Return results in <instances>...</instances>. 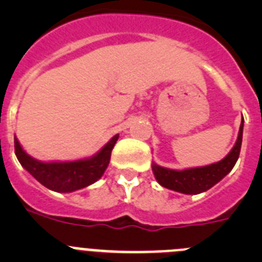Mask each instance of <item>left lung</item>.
<instances>
[{
	"label": "left lung",
	"instance_id": "1",
	"mask_svg": "<svg viewBox=\"0 0 262 262\" xmlns=\"http://www.w3.org/2000/svg\"><path fill=\"white\" fill-rule=\"evenodd\" d=\"M243 127H244V119H242L239 136H237L235 145L230 154L221 161L211 164V165L184 169V170L163 168L154 163L152 170H154L155 178L161 186L178 191V193L200 194L209 190L232 170L236 161L239 159L243 142Z\"/></svg>",
	"mask_w": 262,
	"mask_h": 262
}]
</instances>
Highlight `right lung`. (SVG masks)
<instances>
[{
  "instance_id": "right-lung-1",
  "label": "right lung",
  "mask_w": 262,
  "mask_h": 262,
  "mask_svg": "<svg viewBox=\"0 0 262 262\" xmlns=\"http://www.w3.org/2000/svg\"><path fill=\"white\" fill-rule=\"evenodd\" d=\"M119 135L111 138L98 154L89 159L67 161V163H43L32 159L23 151L17 138H14L15 156L20 165L40 182L43 186L57 193H71L94 184L102 177L110 163L111 151Z\"/></svg>"
}]
</instances>
